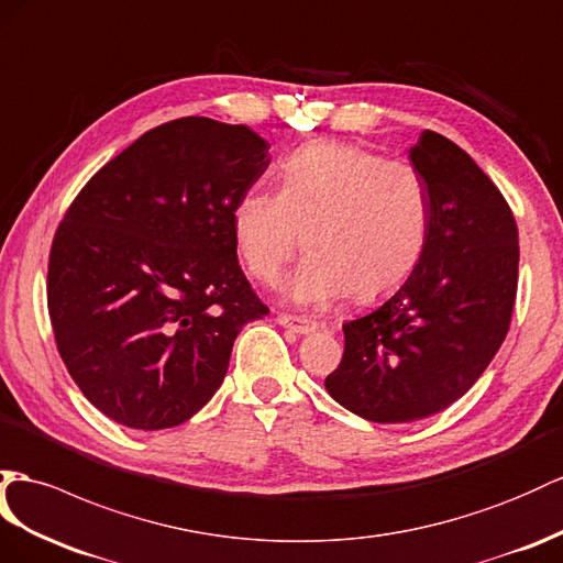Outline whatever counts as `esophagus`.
<instances>
[{
    "label": "esophagus",
    "mask_w": 563,
    "mask_h": 563,
    "mask_svg": "<svg viewBox=\"0 0 563 563\" xmlns=\"http://www.w3.org/2000/svg\"><path fill=\"white\" fill-rule=\"evenodd\" d=\"M276 321H278L283 328H290L292 333H297V335H309V333H313L316 328H319V323H316V321L301 319V316H292V313H278Z\"/></svg>",
    "instance_id": "esophagus-1"
}]
</instances>
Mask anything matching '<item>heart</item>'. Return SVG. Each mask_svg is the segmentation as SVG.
I'll use <instances>...</instances> for the list:
<instances>
[{"instance_id": "1", "label": "heart", "mask_w": 563, "mask_h": 563, "mask_svg": "<svg viewBox=\"0 0 563 563\" xmlns=\"http://www.w3.org/2000/svg\"><path fill=\"white\" fill-rule=\"evenodd\" d=\"M230 223L242 266L266 285L307 242L311 252L285 285L297 305L328 307L350 292L373 301L421 264L430 197L407 162H385L344 142H311L283 158L276 192H244Z\"/></svg>"}]
</instances>
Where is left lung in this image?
Segmentation results:
<instances>
[{"instance_id":"1","label":"left lung","mask_w":563,"mask_h":563,"mask_svg":"<svg viewBox=\"0 0 563 563\" xmlns=\"http://www.w3.org/2000/svg\"><path fill=\"white\" fill-rule=\"evenodd\" d=\"M430 197V228L411 278L344 323V354L325 390L373 423H409L446 409L483 376L509 333L518 228L497 185L440 133L409 150Z\"/></svg>"}]
</instances>
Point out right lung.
<instances>
[{
	"instance_id": "1",
	"label": "right lung",
	"mask_w": 563,
	"mask_h": 563,
	"mask_svg": "<svg viewBox=\"0 0 563 563\" xmlns=\"http://www.w3.org/2000/svg\"><path fill=\"white\" fill-rule=\"evenodd\" d=\"M271 144L205 117L137 137L56 228L47 307L80 393L135 430L180 426L219 390L242 325L264 319L238 264L233 209Z\"/></svg>"
}]
</instances>
